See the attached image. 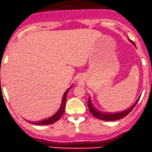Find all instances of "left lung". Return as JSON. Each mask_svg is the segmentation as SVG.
Returning a JSON list of instances; mask_svg holds the SVG:
<instances>
[{"instance_id": "1", "label": "left lung", "mask_w": 152, "mask_h": 152, "mask_svg": "<svg viewBox=\"0 0 152 152\" xmlns=\"http://www.w3.org/2000/svg\"><path fill=\"white\" fill-rule=\"evenodd\" d=\"M131 42L134 44V43H133L132 40ZM139 99H137L136 102H135L134 104L131 106V107H129L128 109H126V110H124L120 112H116V113H104V112H99V111L96 110V109L94 108L92 103H91V98H89L88 108H89V111L91 112V113L92 114L93 116L95 117L96 118L99 119V120H104V121H115V120H120V119L123 118V117H125V116L128 115V114L133 110V109L134 108L135 104H136L137 102H138Z\"/></svg>"}]
</instances>
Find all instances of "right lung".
I'll return each instance as SVG.
<instances>
[{
  "instance_id": "1",
  "label": "right lung",
  "mask_w": 152,
  "mask_h": 152,
  "mask_svg": "<svg viewBox=\"0 0 152 152\" xmlns=\"http://www.w3.org/2000/svg\"><path fill=\"white\" fill-rule=\"evenodd\" d=\"M71 88V87H70ZM70 88H69L66 91L64 92V95L62 96V99H61V102H60L59 105L57 107L56 111H54L53 114L49 116L47 118L43 119L41 120H39L37 122H31L32 124L34 125H50V124L53 123V122L58 121L60 118L62 116L64 112L65 109V104H66V94H67L68 91H69Z\"/></svg>"
}]
</instances>
